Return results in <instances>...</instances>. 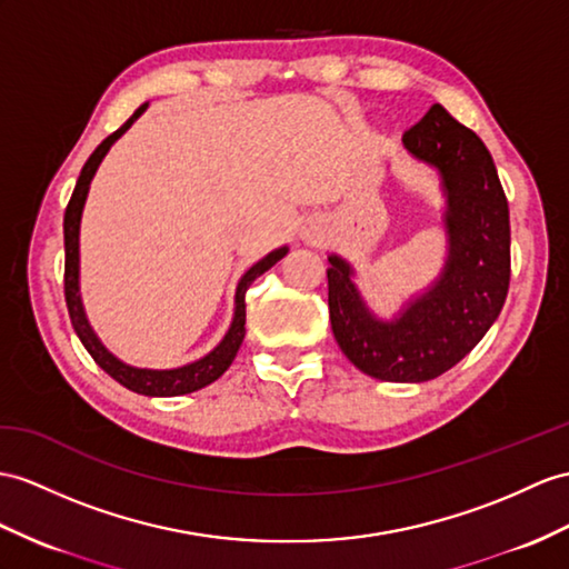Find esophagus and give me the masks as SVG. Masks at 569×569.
Here are the masks:
<instances>
[{
    "instance_id": "esophagus-1",
    "label": "esophagus",
    "mask_w": 569,
    "mask_h": 569,
    "mask_svg": "<svg viewBox=\"0 0 569 569\" xmlns=\"http://www.w3.org/2000/svg\"><path fill=\"white\" fill-rule=\"evenodd\" d=\"M301 239L307 243H323L326 239V229L321 221H311V224H307L301 229Z\"/></svg>"
}]
</instances>
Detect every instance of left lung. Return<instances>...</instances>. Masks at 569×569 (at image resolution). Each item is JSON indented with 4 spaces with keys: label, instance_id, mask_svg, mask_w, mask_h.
<instances>
[{
    "label": "left lung",
    "instance_id": "8db88e82",
    "mask_svg": "<svg viewBox=\"0 0 569 569\" xmlns=\"http://www.w3.org/2000/svg\"><path fill=\"white\" fill-rule=\"evenodd\" d=\"M408 154L439 180L445 266L398 311L381 316L355 282L348 258L328 253V313L340 350L367 377L437 379L476 348L509 289V207L480 137L439 103L403 134Z\"/></svg>",
    "mask_w": 569,
    "mask_h": 569
}]
</instances>
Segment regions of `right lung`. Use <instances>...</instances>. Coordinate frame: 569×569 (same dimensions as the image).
Masks as SVG:
<instances>
[{"mask_svg":"<svg viewBox=\"0 0 569 569\" xmlns=\"http://www.w3.org/2000/svg\"><path fill=\"white\" fill-rule=\"evenodd\" d=\"M147 108H149V103H142L118 132L106 137V140L96 147V151L89 157L84 169H81V173H79L72 200H69L67 212H64V299H67L69 318H72L77 336H79L81 345L87 348V352L96 359V365H99L106 373H110V377H113L118 383H122L124 389H130L134 393L149 396V398H173V396H183V393L204 389V386L217 381L221 373L231 367L233 357H237L241 342H243V336H246V292H248V287H251L262 272H268L272 266H277V262H280L289 253V246L274 248V251L262 256L258 262H253V266L241 274V280L237 284V295H233L231 323L224 332V338H221L207 355L192 359V362H188V365L173 367V369H149V367H134V365L122 362L120 357L110 352L103 345V340L99 338V332L93 330L89 316H87V309H84V301H81V282H79L81 214H84L91 180H93L96 171H99L101 161L106 159L110 147H113L120 137L132 128L134 120L140 118Z\"/></svg>","mask_w":569,"mask_h":569,"instance_id":"add662e5","label":"right lung"}]
</instances>
